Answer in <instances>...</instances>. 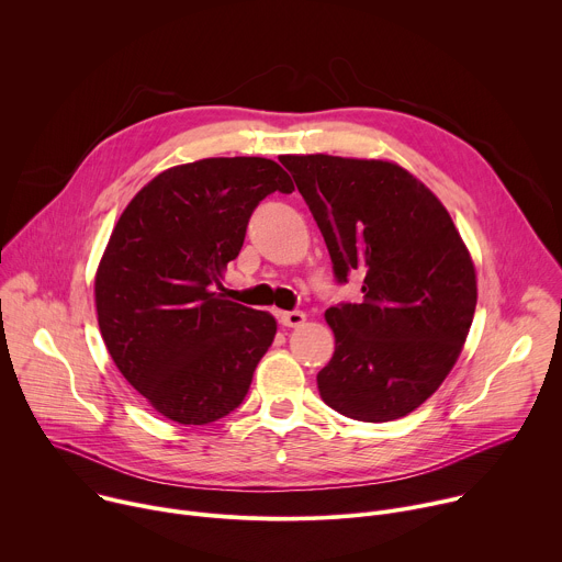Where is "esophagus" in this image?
Instances as JSON below:
<instances>
[{
    "label": "esophagus",
    "instance_id": "1",
    "mask_svg": "<svg viewBox=\"0 0 562 562\" xmlns=\"http://www.w3.org/2000/svg\"><path fill=\"white\" fill-rule=\"evenodd\" d=\"M278 319H280V325H284V327H300V325H304L306 315L302 311H280Z\"/></svg>",
    "mask_w": 562,
    "mask_h": 562
}]
</instances>
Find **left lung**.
Returning <instances> with one entry per match:
<instances>
[{
    "instance_id": "8db88e82",
    "label": "left lung",
    "mask_w": 562,
    "mask_h": 562,
    "mask_svg": "<svg viewBox=\"0 0 562 562\" xmlns=\"http://www.w3.org/2000/svg\"><path fill=\"white\" fill-rule=\"evenodd\" d=\"M340 284L364 273L362 300L327 308L336 336L317 389L338 414L389 423L442 384L467 340L477 289L442 202L384 159L284 155Z\"/></svg>"
}]
</instances>
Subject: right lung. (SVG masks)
<instances>
[{"instance_id": "right-lung-1", "label": "right lung", "mask_w": 562, "mask_h": 562, "mask_svg": "<svg viewBox=\"0 0 562 562\" xmlns=\"http://www.w3.org/2000/svg\"><path fill=\"white\" fill-rule=\"evenodd\" d=\"M291 193L267 157H209L153 178L120 215L95 276L104 345L146 403L180 425L243 405L276 317L213 291L256 206Z\"/></svg>"}]
</instances>
